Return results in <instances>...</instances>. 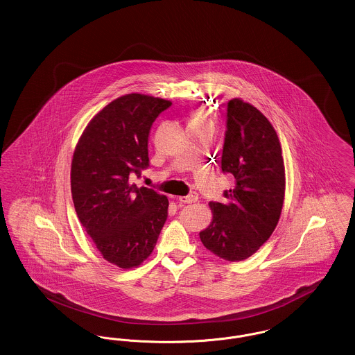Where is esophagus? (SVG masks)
<instances>
[{
    "label": "esophagus",
    "mask_w": 355,
    "mask_h": 355,
    "mask_svg": "<svg viewBox=\"0 0 355 355\" xmlns=\"http://www.w3.org/2000/svg\"><path fill=\"white\" fill-rule=\"evenodd\" d=\"M178 201L181 203H194L198 201V194L197 193H190L186 197H180Z\"/></svg>",
    "instance_id": "obj_1"
}]
</instances>
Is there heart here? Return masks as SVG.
<instances>
[{"mask_svg": "<svg viewBox=\"0 0 355 355\" xmlns=\"http://www.w3.org/2000/svg\"><path fill=\"white\" fill-rule=\"evenodd\" d=\"M206 122V119L203 117L201 113H196L194 116H193V119L190 121V125H198V123H205Z\"/></svg>", "mask_w": 355, "mask_h": 355, "instance_id": "b5f03b06", "label": "heart"}]
</instances>
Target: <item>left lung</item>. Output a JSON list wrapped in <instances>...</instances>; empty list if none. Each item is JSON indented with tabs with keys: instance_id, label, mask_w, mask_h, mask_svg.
Masks as SVG:
<instances>
[{
	"instance_id": "8db88e82",
	"label": "left lung",
	"mask_w": 355,
	"mask_h": 355,
	"mask_svg": "<svg viewBox=\"0 0 355 355\" xmlns=\"http://www.w3.org/2000/svg\"><path fill=\"white\" fill-rule=\"evenodd\" d=\"M220 168L233 174L234 187L225 190V203H209L213 220L200 238L211 253L238 262L270 238L286 184L277 132L257 107L241 98L227 102Z\"/></svg>"
}]
</instances>
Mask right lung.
Instances as JSON below:
<instances>
[{
  "mask_svg": "<svg viewBox=\"0 0 355 355\" xmlns=\"http://www.w3.org/2000/svg\"><path fill=\"white\" fill-rule=\"evenodd\" d=\"M171 102L132 93L106 105L87 123L73 154L71 197L78 220L102 257L121 269L141 265L168 218V197L138 187L149 166L153 122Z\"/></svg>",
  "mask_w": 355,
  "mask_h": 355,
  "instance_id": "obj_1",
  "label": "right lung"
}]
</instances>
